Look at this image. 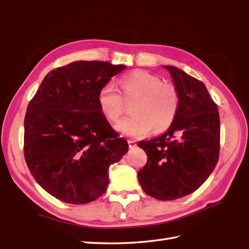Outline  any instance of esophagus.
I'll list each match as a JSON object with an SVG mask.
<instances>
[{
  "label": "esophagus",
  "instance_id": "1",
  "mask_svg": "<svg viewBox=\"0 0 249 249\" xmlns=\"http://www.w3.org/2000/svg\"><path fill=\"white\" fill-rule=\"evenodd\" d=\"M127 143H129V147L130 148H135V147L137 146L136 141H135V140H127Z\"/></svg>",
  "mask_w": 249,
  "mask_h": 249
}]
</instances>
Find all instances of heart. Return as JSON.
I'll return each instance as SVG.
<instances>
[{
    "label": "heart",
    "instance_id": "1",
    "mask_svg": "<svg viewBox=\"0 0 249 249\" xmlns=\"http://www.w3.org/2000/svg\"><path fill=\"white\" fill-rule=\"evenodd\" d=\"M126 100H135L133 114L122 118L115 129L131 137H143L154 130L160 133L173 124L179 99L175 86L164 84L163 80L146 71H134L120 79ZM97 104L110 122H115L124 109V101L114 83L104 84L97 93Z\"/></svg>",
    "mask_w": 249,
    "mask_h": 249
}]
</instances>
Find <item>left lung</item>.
<instances>
[{"instance_id": "obj_1", "label": "left lung", "mask_w": 249, "mask_h": 249, "mask_svg": "<svg viewBox=\"0 0 249 249\" xmlns=\"http://www.w3.org/2000/svg\"><path fill=\"white\" fill-rule=\"evenodd\" d=\"M163 67L178 91V111L163 135L138 142L147 155L138 179L149 196L173 200L197 190L214 170L219 158L220 122L202 82L178 67Z\"/></svg>"}]
</instances>
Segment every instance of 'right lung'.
Returning a JSON list of instances; mask_svg holds the SVG:
<instances>
[{"label": "right lung", "instance_id": "right-lung-1", "mask_svg": "<svg viewBox=\"0 0 249 249\" xmlns=\"http://www.w3.org/2000/svg\"><path fill=\"white\" fill-rule=\"evenodd\" d=\"M126 69L103 61H74L50 71L25 116V159L44 190L83 205L105 193L110 165L129 150L97 104L101 87Z\"/></svg>", "mask_w": 249, "mask_h": 249}]
</instances>
